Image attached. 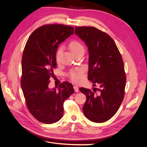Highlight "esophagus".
<instances>
[{
    "label": "esophagus",
    "mask_w": 147,
    "mask_h": 147,
    "mask_svg": "<svg viewBox=\"0 0 147 147\" xmlns=\"http://www.w3.org/2000/svg\"><path fill=\"white\" fill-rule=\"evenodd\" d=\"M74 91L76 92H79V88L77 86H74Z\"/></svg>",
    "instance_id": "1"
}]
</instances>
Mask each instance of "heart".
<instances>
[{"label": "heart", "instance_id": "obj_1", "mask_svg": "<svg viewBox=\"0 0 147 147\" xmlns=\"http://www.w3.org/2000/svg\"><path fill=\"white\" fill-rule=\"evenodd\" d=\"M69 49L74 55L79 53H84V48L83 45L78 41H72L71 42L69 43ZM63 51V48L61 47V46L57 49L55 55L57 62L59 61ZM68 76L73 81L75 82H80L84 78V73L83 69L78 68L76 69H73V70H71L69 73Z\"/></svg>", "mask_w": 147, "mask_h": 147}]
</instances>
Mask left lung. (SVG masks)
I'll use <instances>...</instances> for the list:
<instances>
[{"instance_id":"left-lung-1","label":"left lung","mask_w":147,"mask_h":147,"mask_svg":"<svg viewBox=\"0 0 147 147\" xmlns=\"http://www.w3.org/2000/svg\"><path fill=\"white\" fill-rule=\"evenodd\" d=\"M75 34L84 42L89 52L88 80L94 91L84 88L86 95L83 107L86 117L95 123L110 119L117 113L125 96L126 77L121 54L113 38L94 27H76ZM98 93L95 94L96 90Z\"/></svg>"}]
</instances>
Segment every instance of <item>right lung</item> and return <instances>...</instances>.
<instances>
[{"label": "right lung", "instance_id": "obj_1", "mask_svg": "<svg viewBox=\"0 0 147 147\" xmlns=\"http://www.w3.org/2000/svg\"><path fill=\"white\" fill-rule=\"evenodd\" d=\"M74 34V28L63 24L38 27L27 40L22 57L21 88L27 109L33 117L45 124L59 121L64 114L63 104L73 94L68 82L50 89L49 79L57 68L56 52L59 45Z\"/></svg>", "mask_w": 147, "mask_h": 147}]
</instances>
